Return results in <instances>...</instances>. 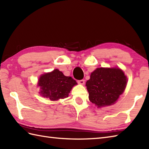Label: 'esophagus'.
Masks as SVG:
<instances>
[{
    "label": "esophagus",
    "instance_id": "obj_1",
    "mask_svg": "<svg viewBox=\"0 0 149 149\" xmlns=\"http://www.w3.org/2000/svg\"><path fill=\"white\" fill-rule=\"evenodd\" d=\"M77 83H78L79 84H84V83H85V81H84V79L79 80V81H77Z\"/></svg>",
    "mask_w": 149,
    "mask_h": 149
}]
</instances>
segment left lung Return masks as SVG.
I'll return each mask as SVG.
<instances>
[{"label": "left lung", "instance_id": "obj_1", "mask_svg": "<svg viewBox=\"0 0 149 149\" xmlns=\"http://www.w3.org/2000/svg\"><path fill=\"white\" fill-rule=\"evenodd\" d=\"M127 78L119 68H98L86 83L89 100L98 107L115 103L124 91Z\"/></svg>", "mask_w": 149, "mask_h": 149}]
</instances>
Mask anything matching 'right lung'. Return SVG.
<instances>
[{
  "label": "right lung",
  "instance_id": "add662e5",
  "mask_svg": "<svg viewBox=\"0 0 149 149\" xmlns=\"http://www.w3.org/2000/svg\"><path fill=\"white\" fill-rule=\"evenodd\" d=\"M77 83L71 77L65 76L59 70L41 75L38 81L40 94L50 100H58L68 96L72 87Z\"/></svg>",
  "mask_w": 149,
  "mask_h": 149
}]
</instances>
